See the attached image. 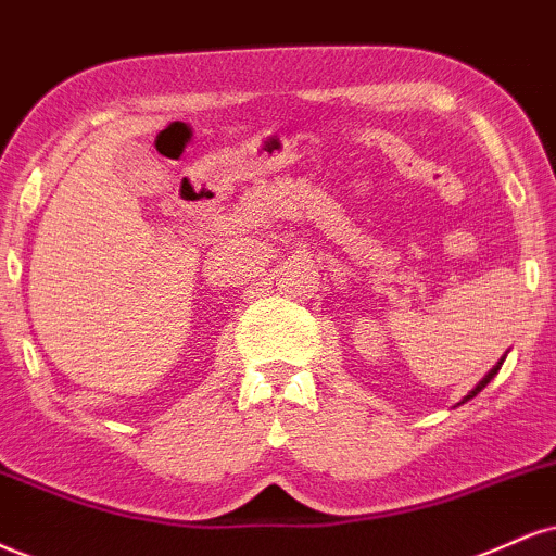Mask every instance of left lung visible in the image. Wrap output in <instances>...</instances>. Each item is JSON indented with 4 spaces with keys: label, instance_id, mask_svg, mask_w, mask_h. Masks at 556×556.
I'll return each instance as SVG.
<instances>
[{
    "label": "left lung",
    "instance_id": "left-lung-1",
    "mask_svg": "<svg viewBox=\"0 0 556 556\" xmlns=\"http://www.w3.org/2000/svg\"><path fill=\"white\" fill-rule=\"evenodd\" d=\"M500 367H503V363H497V365H494V367H492V370H490V376H486L484 380H481V383H479L477 388H473V391H471V393H469V396H466L464 401H469V399H473V396H477V393L481 391V388H484L486 383H490V380H492L494 376H497V370H500Z\"/></svg>",
    "mask_w": 556,
    "mask_h": 556
}]
</instances>
